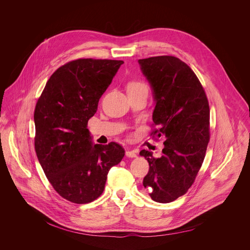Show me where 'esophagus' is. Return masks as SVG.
Instances as JSON below:
<instances>
[{
	"label": "esophagus",
	"mask_w": 250,
	"mask_h": 250,
	"mask_svg": "<svg viewBox=\"0 0 250 250\" xmlns=\"http://www.w3.org/2000/svg\"><path fill=\"white\" fill-rule=\"evenodd\" d=\"M126 156L129 157V158H136L137 157V152L135 150H131V151L127 150L126 151Z\"/></svg>",
	"instance_id": "obj_1"
}]
</instances>
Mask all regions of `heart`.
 <instances>
[{
    "mask_svg": "<svg viewBox=\"0 0 250 250\" xmlns=\"http://www.w3.org/2000/svg\"><path fill=\"white\" fill-rule=\"evenodd\" d=\"M137 89H147V86L145 85V83H143V82H139V81L131 82L128 84V91L137 90Z\"/></svg>",
    "mask_w": 250,
    "mask_h": 250,
    "instance_id": "b5f03b06",
    "label": "heart"
}]
</instances>
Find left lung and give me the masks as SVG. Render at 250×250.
Masks as SVG:
<instances>
[{
  "label": "left lung",
  "mask_w": 250,
  "mask_h": 250,
  "mask_svg": "<svg viewBox=\"0 0 250 250\" xmlns=\"http://www.w3.org/2000/svg\"><path fill=\"white\" fill-rule=\"evenodd\" d=\"M155 101L152 134L164 137L163 155L154 158L142 150L149 163L143 186L159 203L184 195L193 184L210 141V108L205 91L188 65L171 56L139 60Z\"/></svg>",
  "instance_id": "8db88e82"
}]
</instances>
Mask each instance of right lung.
<instances>
[{
    "instance_id": "obj_1",
    "label": "right lung",
    "mask_w": 250,
    "mask_h": 250,
    "mask_svg": "<svg viewBox=\"0 0 250 250\" xmlns=\"http://www.w3.org/2000/svg\"><path fill=\"white\" fill-rule=\"evenodd\" d=\"M123 61L80 59L53 73L35 109V147L55 190L85 204L105 188L108 170L125 155L119 144H94L86 128Z\"/></svg>"
}]
</instances>
